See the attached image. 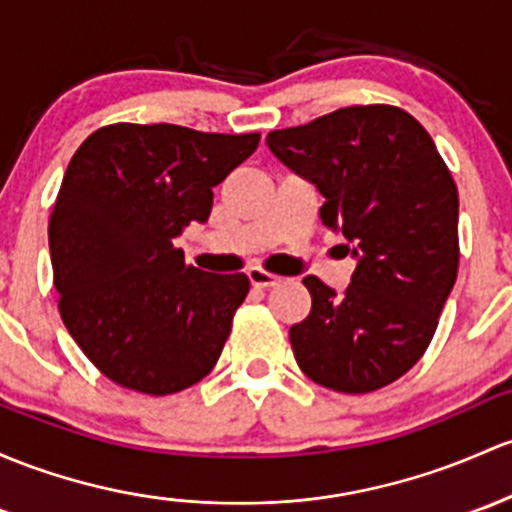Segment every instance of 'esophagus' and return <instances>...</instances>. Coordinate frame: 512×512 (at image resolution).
Wrapping results in <instances>:
<instances>
[{
  "mask_svg": "<svg viewBox=\"0 0 512 512\" xmlns=\"http://www.w3.org/2000/svg\"><path fill=\"white\" fill-rule=\"evenodd\" d=\"M249 280H251V285H254V288H273V285L280 283L278 276L263 271V268H251Z\"/></svg>",
  "mask_w": 512,
  "mask_h": 512,
  "instance_id": "1",
  "label": "esophagus"
}]
</instances>
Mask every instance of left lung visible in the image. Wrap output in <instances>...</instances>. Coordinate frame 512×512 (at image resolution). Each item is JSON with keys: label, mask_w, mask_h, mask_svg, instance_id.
Returning <instances> with one entry per match:
<instances>
[{"label": "left lung", "mask_w": 512, "mask_h": 512, "mask_svg": "<svg viewBox=\"0 0 512 512\" xmlns=\"http://www.w3.org/2000/svg\"><path fill=\"white\" fill-rule=\"evenodd\" d=\"M280 163L310 180L324 227L356 258L349 288L302 283L312 310L290 327L307 378L371 393L420 361L459 271V192L425 126L390 104H356L271 131Z\"/></svg>", "instance_id": "1"}]
</instances>
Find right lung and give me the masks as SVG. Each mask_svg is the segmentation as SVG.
Wrapping results in <instances>:
<instances>
[{
	"instance_id": "1",
	"label": "right lung",
	"mask_w": 512,
	"mask_h": 512,
	"mask_svg": "<svg viewBox=\"0 0 512 512\" xmlns=\"http://www.w3.org/2000/svg\"><path fill=\"white\" fill-rule=\"evenodd\" d=\"M258 141L122 122L70 158L48 222L53 283L70 337L109 381L170 395L217 364L249 278L188 266L175 236L207 222L212 188Z\"/></svg>"
}]
</instances>
